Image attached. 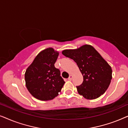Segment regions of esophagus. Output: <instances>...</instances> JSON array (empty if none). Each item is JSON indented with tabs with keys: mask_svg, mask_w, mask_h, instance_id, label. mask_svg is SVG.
I'll return each instance as SVG.
<instances>
[{
	"mask_svg": "<svg viewBox=\"0 0 128 128\" xmlns=\"http://www.w3.org/2000/svg\"><path fill=\"white\" fill-rule=\"evenodd\" d=\"M72 78H73V76L72 74H70L69 75V77L68 78V80H72Z\"/></svg>",
	"mask_w": 128,
	"mask_h": 128,
	"instance_id": "34e87169",
	"label": "esophagus"
}]
</instances>
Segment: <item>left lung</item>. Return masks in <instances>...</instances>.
<instances>
[{
  "mask_svg": "<svg viewBox=\"0 0 128 128\" xmlns=\"http://www.w3.org/2000/svg\"><path fill=\"white\" fill-rule=\"evenodd\" d=\"M73 59L83 76L81 85L77 86L78 94L88 100L98 98L106 92L112 79V69L107 62L90 45L62 52Z\"/></svg>",
  "mask_w": 128,
  "mask_h": 128,
  "instance_id": "1",
  "label": "left lung"
}]
</instances>
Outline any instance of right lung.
Here are the masks:
<instances>
[{"label": "right lung", "instance_id": "right-lung-1", "mask_svg": "<svg viewBox=\"0 0 128 128\" xmlns=\"http://www.w3.org/2000/svg\"><path fill=\"white\" fill-rule=\"evenodd\" d=\"M59 52L52 48L42 50L26 69V86L33 97L41 101L54 99L59 95L65 82L55 67Z\"/></svg>", "mask_w": 128, "mask_h": 128}]
</instances>
